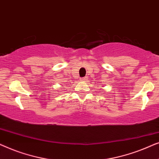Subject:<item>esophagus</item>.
I'll return each mask as SVG.
<instances>
[{"mask_svg":"<svg viewBox=\"0 0 159 159\" xmlns=\"http://www.w3.org/2000/svg\"><path fill=\"white\" fill-rule=\"evenodd\" d=\"M81 80H82V81H84V82H85V81H87V80H88V77H83V78H82Z\"/></svg>","mask_w":159,"mask_h":159,"instance_id":"esophagus-1","label":"esophagus"}]
</instances>
